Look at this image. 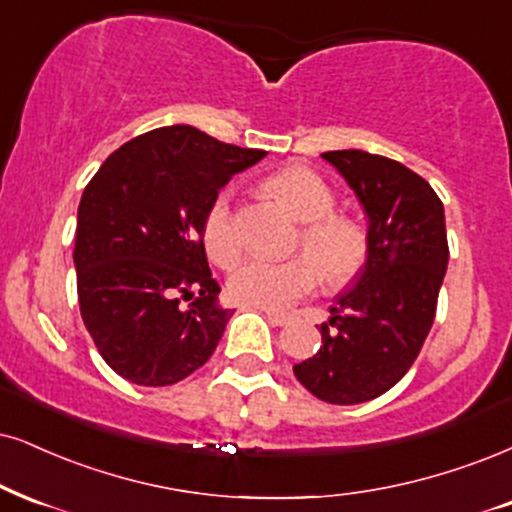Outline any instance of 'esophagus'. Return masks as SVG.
I'll return each mask as SVG.
<instances>
[{
  "label": "esophagus",
  "mask_w": 512,
  "mask_h": 512,
  "mask_svg": "<svg viewBox=\"0 0 512 512\" xmlns=\"http://www.w3.org/2000/svg\"><path fill=\"white\" fill-rule=\"evenodd\" d=\"M266 318L270 320V323L273 325H277V327H285V325H289L294 320V315L292 313H277V311H268L266 308Z\"/></svg>",
  "instance_id": "obj_1"
}]
</instances>
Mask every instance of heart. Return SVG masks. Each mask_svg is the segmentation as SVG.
Here are the masks:
<instances>
[{
  "instance_id": "b5f03b06",
  "label": "heart",
  "mask_w": 512,
  "mask_h": 512,
  "mask_svg": "<svg viewBox=\"0 0 512 512\" xmlns=\"http://www.w3.org/2000/svg\"><path fill=\"white\" fill-rule=\"evenodd\" d=\"M268 192L285 204L301 232L296 246L306 251L287 261H268L249 256L237 263L227 277V292L239 304H249L268 311L292 306L301 296L313 292L318 277L330 285H344L361 273L368 261V235L351 218L337 216L332 187L318 173L304 166H289L266 182ZM206 254L220 268H230L242 254V237L235 220L230 192H220L208 206L201 225Z\"/></svg>"
}]
</instances>
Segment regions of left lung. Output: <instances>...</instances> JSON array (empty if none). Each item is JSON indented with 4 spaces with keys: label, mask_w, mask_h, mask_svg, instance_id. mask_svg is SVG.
<instances>
[{
    "label": "left lung",
    "mask_w": 512,
    "mask_h": 512,
    "mask_svg": "<svg viewBox=\"0 0 512 512\" xmlns=\"http://www.w3.org/2000/svg\"><path fill=\"white\" fill-rule=\"evenodd\" d=\"M368 213V261L330 308L323 344L294 365L320 401L353 406L382 396L415 363L449 266L444 204L403 163L361 149L325 151Z\"/></svg>",
    "instance_id": "obj_1"
}]
</instances>
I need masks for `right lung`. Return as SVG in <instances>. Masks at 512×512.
I'll return each instance as SVG.
<instances>
[{"label": "right lung", "mask_w": 512, "mask_h": 512, "mask_svg": "<svg viewBox=\"0 0 512 512\" xmlns=\"http://www.w3.org/2000/svg\"><path fill=\"white\" fill-rule=\"evenodd\" d=\"M263 156L168 125L125 142L87 182L73 251L80 315L128 382L168 387L216 351L232 313L216 301L201 225L218 189Z\"/></svg>", "instance_id": "obj_1"}]
</instances>
